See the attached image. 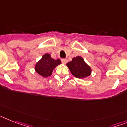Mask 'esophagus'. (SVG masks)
<instances>
[{
  "instance_id": "34e87169",
  "label": "esophagus",
  "mask_w": 127,
  "mask_h": 127,
  "mask_svg": "<svg viewBox=\"0 0 127 127\" xmlns=\"http://www.w3.org/2000/svg\"><path fill=\"white\" fill-rule=\"evenodd\" d=\"M61 60H62V64H65L66 63H67V60H66V59H65V58H62Z\"/></svg>"
}]
</instances>
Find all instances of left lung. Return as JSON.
<instances>
[{
	"instance_id": "left-lung-1",
	"label": "left lung",
	"mask_w": 127,
	"mask_h": 127,
	"mask_svg": "<svg viewBox=\"0 0 127 127\" xmlns=\"http://www.w3.org/2000/svg\"><path fill=\"white\" fill-rule=\"evenodd\" d=\"M72 74L77 78L85 79L92 74V69L80 56L74 57L67 64Z\"/></svg>"
}]
</instances>
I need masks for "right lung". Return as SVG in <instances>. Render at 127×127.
Wrapping results in <instances>:
<instances>
[{
	"mask_svg": "<svg viewBox=\"0 0 127 127\" xmlns=\"http://www.w3.org/2000/svg\"><path fill=\"white\" fill-rule=\"evenodd\" d=\"M61 64L60 59L55 60L51 58L50 54L46 53L35 65V70L38 74L42 77H49L52 74V72L55 68Z\"/></svg>",
	"mask_w": 127,
	"mask_h": 127,
	"instance_id": "right-lung-1",
	"label": "right lung"
}]
</instances>
